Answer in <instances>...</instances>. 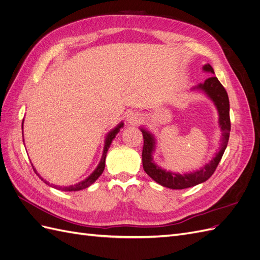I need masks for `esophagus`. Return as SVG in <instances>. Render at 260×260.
I'll return each mask as SVG.
<instances>
[{"label":"esophagus","instance_id":"esophagus-1","mask_svg":"<svg viewBox=\"0 0 260 260\" xmlns=\"http://www.w3.org/2000/svg\"><path fill=\"white\" fill-rule=\"evenodd\" d=\"M141 119H142V118H141V115L138 114V113H135V112L130 113V114L128 115V117H127L128 122L131 123V124H137V123H139V122L141 121Z\"/></svg>","mask_w":260,"mask_h":260}]
</instances>
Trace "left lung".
I'll list each match as a JSON object with an SVG mask.
<instances>
[{
  "mask_svg": "<svg viewBox=\"0 0 260 260\" xmlns=\"http://www.w3.org/2000/svg\"><path fill=\"white\" fill-rule=\"evenodd\" d=\"M205 72L210 73V75L215 74L212 67L207 64L204 66ZM198 89L205 91L208 96L214 101L215 105L219 112V123L222 131V141L220 151L216 155V157L205 167H203L201 170L193 172V174L186 175H177L174 172H168L157 167L152 159V153L154 151V138L152 135H149L144 129H141L143 133V151H142V162L143 168L146 174L151 177L157 183H159L162 186L169 188H175V190H182V188L191 187L196 184H200L204 181L208 180L212 174H214L219 161L221 160L224 149L228 145L229 141V136L231 131V121H230V104L228 93L223 85L220 83L215 76H209V78L205 80L203 84L198 85Z\"/></svg>",
  "mask_w": 260,
  "mask_h": 260,
  "instance_id": "obj_1",
  "label": "left lung"
}]
</instances>
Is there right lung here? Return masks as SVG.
Segmentation results:
<instances>
[{
	"mask_svg": "<svg viewBox=\"0 0 260 260\" xmlns=\"http://www.w3.org/2000/svg\"><path fill=\"white\" fill-rule=\"evenodd\" d=\"M22 123H23V121H22ZM123 125V123L121 122L120 124H118V127L116 128V129H114L112 132H109V135L107 136V138H106V141H105V146H104V153H103V156H102V159H101V162H100V165L98 166V168L95 169V171L93 172V174L88 178V179H85L84 181H82V182H79V183H77V184H75V185H70V186H64V187H61V186H57L59 190H61V191H69V192H72V191H79V190H83V188H86L88 186H90L94 181H96L98 179H99V177L103 174V171H104V168H105V158H106V154H107V151H108V147H109V145L112 144V141L115 139V137H116V135L118 132H119V130H120V128L122 127ZM35 171H36V169H34ZM39 176V175H38ZM43 180V179H42ZM45 183H48L46 182V181H44Z\"/></svg>",
	"mask_w": 260,
	"mask_h": 260,
	"instance_id": "1",
	"label": "right lung"
}]
</instances>
